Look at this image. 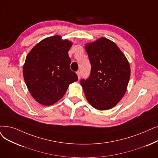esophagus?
Returning <instances> with one entry per match:
<instances>
[{
  "label": "esophagus",
  "mask_w": 158,
  "mask_h": 158,
  "mask_svg": "<svg viewBox=\"0 0 158 158\" xmlns=\"http://www.w3.org/2000/svg\"><path fill=\"white\" fill-rule=\"evenodd\" d=\"M77 74L78 79H80V78H81V73H80V72H77Z\"/></svg>",
  "instance_id": "obj_1"
}]
</instances>
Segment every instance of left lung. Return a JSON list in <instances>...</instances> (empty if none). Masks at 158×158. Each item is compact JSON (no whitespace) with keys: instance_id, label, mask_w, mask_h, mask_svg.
Returning a JSON list of instances; mask_svg holds the SVG:
<instances>
[{"instance_id":"1","label":"left lung","mask_w":158,"mask_h":158,"mask_svg":"<svg viewBox=\"0 0 158 158\" xmlns=\"http://www.w3.org/2000/svg\"><path fill=\"white\" fill-rule=\"evenodd\" d=\"M92 66L90 77L81 81L88 102L99 110L117 105L125 95L130 77L128 61L113 41L101 37L85 44Z\"/></svg>"}]
</instances>
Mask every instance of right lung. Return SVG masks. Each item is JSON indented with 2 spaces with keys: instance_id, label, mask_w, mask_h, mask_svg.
I'll return each instance as SVG.
<instances>
[{
  "instance_id": "right-lung-1",
  "label": "right lung",
  "mask_w": 158,
  "mask_h": 158,
  "mask_svg": "<svg viewBox=\"0 0 158 158\" xmlns=\"http://www.w3.org/2000/svg\"><path fill=\"white\" fill-rule=\"evenodd\" d=\"M56 35L37 43L27 55L23 66L25 83L39 104L50 106L63 97L69 85L77 81L70 68L68 56L73 43Z\"/></svg>"
}]
</instances>
